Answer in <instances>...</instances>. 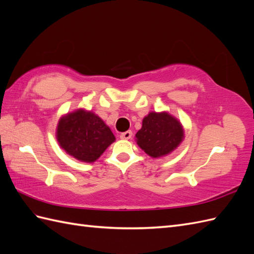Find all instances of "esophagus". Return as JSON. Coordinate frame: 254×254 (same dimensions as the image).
I'll use <instances>...</instances> for the list:
<instances>
[{
    "mask_svg": "<svg viewBox=\"0 0 254 254\" xmlns=\"http://www.w3.org/2000/svg\"><path fill=\"white\" fill-rule=\"evenodd\" d=\"M132 135H133L132 131L123 132V133H121V134H120V138H122V139H129V138L132 137Z\"/></svg>",
    "mask_w": 254,
    "mask_h": 254,
    "instance_id": "esophagus-1",
    "label": "esophagus"
}]
</instances>
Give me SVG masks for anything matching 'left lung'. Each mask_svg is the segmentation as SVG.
I'll use <instances>...</instances> for the list:
<instances>
[{
  "instance_id": "8db88e82",
  "label": "left lung",
  "mask_w": 254,
  "mask_h": 254,
  "mask_svg": "<svg viewBox=\"0 0 254 254\" xmlns=\"http://www.w3.org/2000/svg\"><path fill=\"white\" fill-rule=\"evenodd\" d=\"M137 145L151 158H161L175 150L184 139L181 123L168 113H149L136 133Z\"/></svg>"
}]
</instances>
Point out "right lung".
<instances>
[{
    "label": "right lung",
    "instance_id": "1",
    "mask_svg": "<svg viewBox=\"0 0 254 254\" xmlns=\"http://www.w3.org/2000/svg\"><path fill=\"white\" fill-rule=\"evenodd\" d=\"M57 139L67 154L91 163L101 157L116 137L99 116L77 109L60 119L57 127Z\"/></svg>",
    "mask_w": 254,
    "mask_h": 254
}]
</instances>
